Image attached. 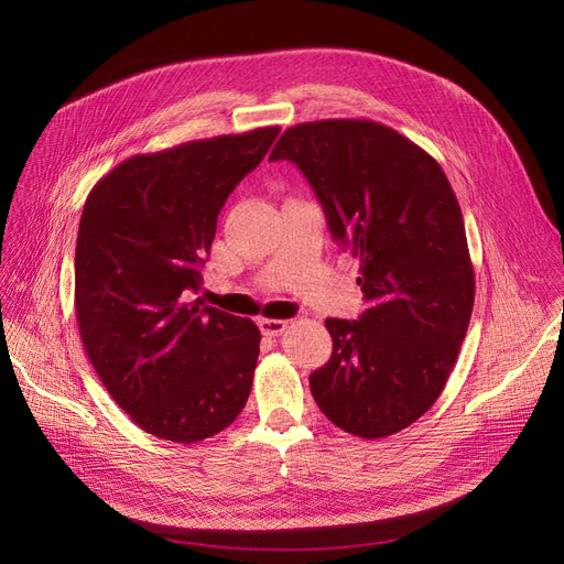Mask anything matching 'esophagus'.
<instances>
[{
	"label": "esophagus",
	"instance_id": "34e87169",
	"mask_svg": "<svg viewBox=\"0 0 564 564\" xmlns=\"http://www.w3.org/2000/svg\"><path fill=\"white\" fill-rule=\"evenodd\" d=\"M288 324H290L288 319H260L258 327H260L262 336L274 338V336H281L288 329Z\"/></svg>",
	"mask_w": 564,
	"mask_h": 564
}]
</instances>
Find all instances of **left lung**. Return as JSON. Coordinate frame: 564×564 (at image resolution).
Wrapping results in <instances>:
<instances>
[{"label":"left lung","instance_id":"left-lung-1","mask_svg":"<svg viewBox=\"0 0 564 564\" xmlns=\"http://www.w3.org/2000/svg\"><path fill=\"white\" fill-rule=\"evenodd\" d=\"M270 160L302 169L368 300L359 319L324 322L334 351L311 393L340 430L391 436L438 400L466 338L476 274L457 196L430 153L368 118L292 126Z\"/></svg>","mask_w":564,"mask_h":564}]
</instances>
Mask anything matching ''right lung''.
I'll return each mask as SVG.
<instances>
[{
  "label": "right lung",
  "mask_w": 564,
  "mask_h": 564,
  "mask_svg": "<svg viewBox=\"0 0 564 564\" xmlns=\"http://www.w3.org/2000/svg\"><path fill=\"white\" fill-rule=\"evenodd\" d=\"M279 132L132 155L86 196L75 247L79 336L107 393L148 434L210 438L249 400L258 327L194 292L226 198Z\"/></svg>",
  "instance_id": "add662e5"
}]
</instances>
